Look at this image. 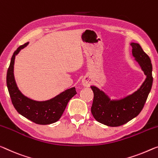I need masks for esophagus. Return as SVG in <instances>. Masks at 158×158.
<instances>
[{"instance_id": "1", "label": "esophagus", "mask_w": 158, "mask_h": 158, "mask_svg": "<svg viewBox=\"0 0 158 158\" xmlns=\"http://www.w3.org/2000/svg\"><path fill=\"white\" fill-rule=\"evenodd\" d=\"M91 83H92L91 81L89 78H87V77H85V78L82 80V85L84 87H88L90 86Z\"/></svg>"}]
</instances>
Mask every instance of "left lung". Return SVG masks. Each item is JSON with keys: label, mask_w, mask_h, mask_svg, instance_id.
Returning a JSON list of instances; mask_svg holds the SVG:
<instances>
[{"label": "left lung", "mask_w": 158, "mask_h": 158, "mask_svg": "<svg viewBox=\"0 0 158 158\" xmlns=\"http://www.w3.org/2000/svg\"><path fill=\"white\" fill-rule=\"evenodd\" d=\"M132 55L146 76L136 91L124 98L111 99L96 86H91L94 93L92 114L98 122L108 127H119L137 116L143 108L152 85L151 60L138 43H131Z\"/></svg>", "instance_id": "left-lung-1"}]
</instances>
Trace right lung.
<instances>
[{
  "mask_svg": "<svg viewBox=\"0 0 158 158\" xmlns=\"http://www.w3.org/2000/svg\"><path fill=\"white\" fill-rule=\"evenodd\" d=\"M28 44L29 42L19 47L13 53L7 72V87L12 103L20 114L37 124H51L56 122L61 117L68 102L77 94L76 87L68 89L54 98L45 101L34 100L24 95L19 89L15 80L14 64L15 56Z\"/></svg>",
  "mask_w": 158,
  "mask_h": 158,
  "instance_id": "right-lung-1",
  "label": "right lung"
}]
</instances>
